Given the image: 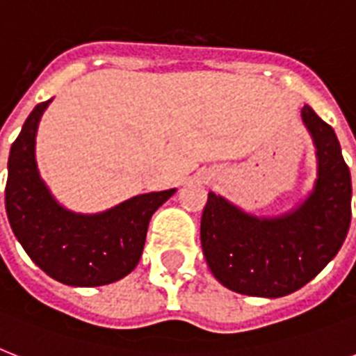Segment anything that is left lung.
Listing matches in <instances>:
<instances>
[{
	"instance_id": "left-lung-1",
	"label": "left lung",
	"mask_w": 356,
	"mask_h": 356,
	"mask_svg": "<svg viewBox=\"0 0 356 356\" xmlns=\"http://www.w3.org/2000/svg\"><path fill=\"white\" fill-rule=\"evenodd\" d=\"M318 179L307 200L277 218H257L209 192L201 248L212 275L233 292L282 298L312 281L342 248L351 223V173L329 123L305 105Z\"/></svg>"
}]
</instances>
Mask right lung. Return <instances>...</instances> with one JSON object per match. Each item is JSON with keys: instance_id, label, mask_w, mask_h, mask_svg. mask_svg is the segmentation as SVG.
Segmentation results:
<instances>
[{"instance_id": "right-lung-1", "label": "right lung", "mask_w": 356, "mask_h": 356, "mask_svg": "<svg viewBox=\"0 0 356 356\" xmlns=\"http://www.w3.org/2000/svg\"><path fill=\"white\" fill-rule=\"evenodd\" d=\"M49 103L33 108L10 147L5 186L8 223L31 260L55 281L68 286L111 284L136 268L151 216L175 188L134 195L99 214L66 211L36 168V129Z\"/></svg>"}]
</instances>
